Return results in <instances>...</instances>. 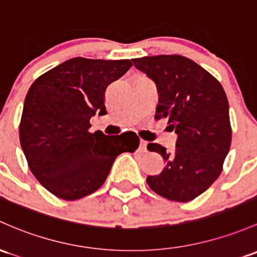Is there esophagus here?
I'll return each mask as SVG.
<instances>
[{
    "instance_id": "1",
    "label": "esophagus",
    "mask_w": 257,
    "mask_h": 257,
    "mask_svg": "<svg viewBox=\"0 0 257 257\" xmlns=\"http://www.w3.org/2000/svg\"><path fill=\"white\" fill-rule=\"evenodd\" d=\"M148 143L144 142V140H140V144H139V150L143 151V153H147L148 151Z\"/></svg>"
}]
</instances>
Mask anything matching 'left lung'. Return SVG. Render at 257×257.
Listing matches in <instances>:
<instances>
[{
  "label": "left lung",
  "mask_w": 257,
  "mask_h": 257,
  "mask_svg": "<svg viewBox=\"0 0 257 257\" xmlns=\"http://www.w3.org/2000/svg\"><path fill=\"white\" fill-rule=\"evenodd\" d=\"M156 83V119L167 118L177 134L172 154L156 143L148 150L163 156L165 169L148 176L149 187L175 202H188L217 180L231 144L229 103L220 82L191 59L156 55L133 59Z\"/></svg>",
  "instance_id": "8db88e82"
}]
</instances>
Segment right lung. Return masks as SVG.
I'll list each match as a JSON object with an SVG mask.
<instances>
[{
	"instance_id": "add662e5",
	"label": "right lung",
	"mask_w": 257,
	"mask_h": 257,
	"mask_svg": "<svg viewBox=\"0 0 257 257\" xmlns=\"http://www.w3.org/2000/svg\"><path fill=\"white\" fill-rule=\"evenodd\" d=\"M133 66L131 60L72 58L32 83L24 101L20 142L32 174L65 201L88 196L104 183L115 158L139 147L136 133L90 132L96 112L106 113L108 85Z\"/></svg>"
}]
</instances>
